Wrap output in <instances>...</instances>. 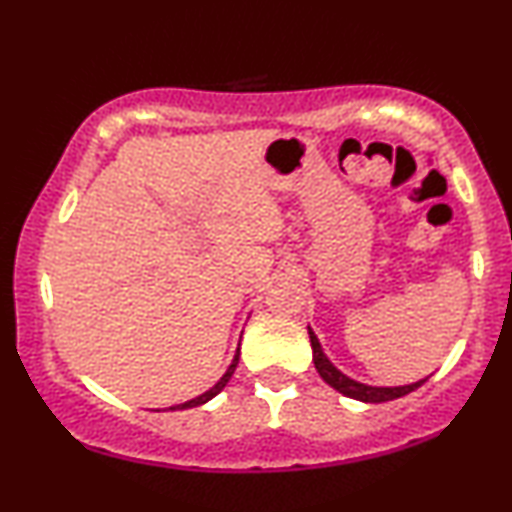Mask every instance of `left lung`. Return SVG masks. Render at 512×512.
Here are the masks:
<instances>
[{"label":"left lung","mask_w":512,"mask_h":512,"mask_svg":"<svg viewBox=\"0 0 512 512\" xmlns=\"http://www.w3.org/2000/svg\"><path fill=\"white\" fill-rule=\"evenodd\" d=\"M307 334H310L312 360H315L319 377H322L326 384L331 386V389H336L338 393H343V396H348V398L362 400V403H386V400H396L400 396H408V393L420 389L424 381H427V379H420V381H415V384H408V386H367V384H360V381L346 377L341 369H336L334 365H331V360L324 355L322 346H319V338L315 336V331H312L310 326H307Z\"/></svg>","instance_id":"8db88e82"}]
</instances>
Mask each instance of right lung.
Instances as JSON below:
<instances>
[{
  "label": "right lung",
  "mask_w": 512,
  "mask_h": 512,
  "mask_svg": "<svg viewBox=\"0 0 512 512\" xmlns=\"http://www.w3.org/2000/svg\"><path fill=\"white\" fill-rule=\"evenodd\" d=\"M238 355H240V348L236 350V355H233V362L229 365V369H226V374L224 377H221L217 384L212 386V389L209 391H205L202 393V396H197V398H193V400H186V403H181V405H174V408H169V410H188V408H197V405H205L207 400H212L214 396H217V393L224 389L226 384H229V379L233 377V372H236V367H238Z\"/></svg>",
  "instance_id": "obj_1"
}]
</instances>
